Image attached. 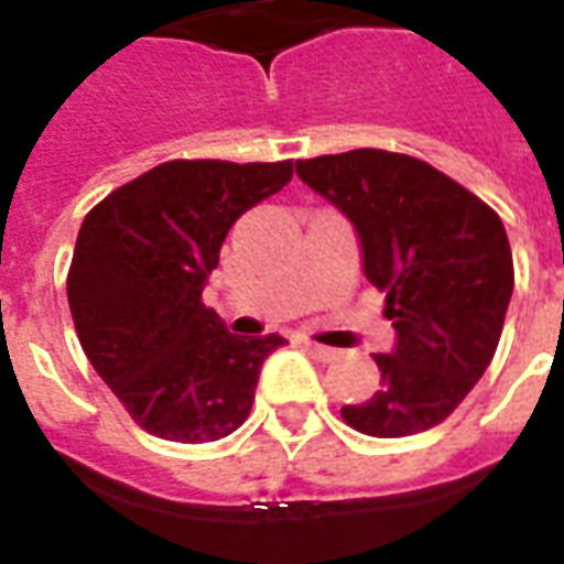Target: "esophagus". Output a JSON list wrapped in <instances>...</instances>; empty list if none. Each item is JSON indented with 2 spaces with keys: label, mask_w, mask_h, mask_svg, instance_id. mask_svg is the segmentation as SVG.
<instances>
[{
  "label": "esophagus",
  "mask_w": 564,
  "mask_h": 564,
  "mask_svg": "<svg viewBox=\"0 0 564 564\" xmlns=\"http://www.w3.org/2000/svg\"><path fill=\"white\" fill-rule=\"evenodd\" d=\"M304 345H307V351L316 354V357H318V360H322V362H334L336 357H339V351H336V348H327V345L310 343V339H307V343H304Z\"/></svg>",
  "instance_id": "34e87169"
}]
</instances>
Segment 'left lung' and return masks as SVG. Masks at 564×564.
<instances>
[{
	"instance_id": "1",
	"label": "left lung",
	"mask_w": 564,
	"mask_h": 564,
	"mask_svg": "<svg viewBox=\"0 0 564 564\" xmlns=\"http://www.w3.org/2000/svg\"><path fill=\"white\" fill-rule=\"evenodd\" d=\"M299 178L351 219L362 272L386 292L392 354H375L380 389L343 406L366 436L436 427L489 369L516 272L498 213L410 154L354 149L295 161Z\"/></svg>"
}]
</instances>
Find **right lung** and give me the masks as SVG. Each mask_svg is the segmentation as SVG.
Segmentation results:
<instances>
[{"instance_id": "right-lung-1", "label": "right lung", "mask_w": 564, "mask_h": 564, "mask_svg": "<svg viewBox=\"0 0 564 564\" xmlns=\"http://www.w3.org/2000/svg\"><path fill=\"white\" fill-rule=\"evenodd\" d=\"M292 178V161H170L93 207L66 295L87 360L152 436L202 445L242 424L286 339L228 334L202 292L230 225Z\"/></svg>"}]
</instances>
